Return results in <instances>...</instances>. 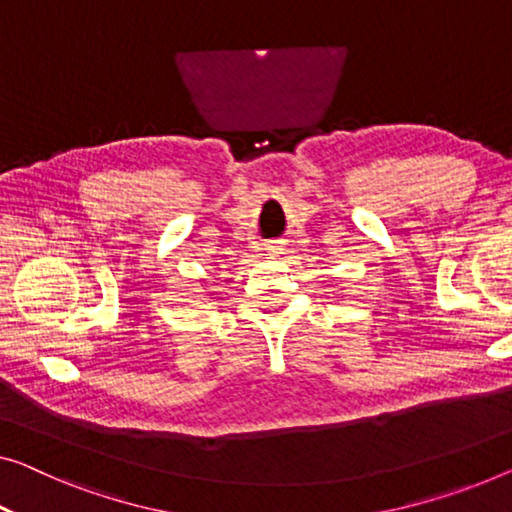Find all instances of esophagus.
<instances>
[{
  "label": "esophagus",
  "instance_id": "esophagus-1",
  "mask_svg": "<svg viewBox=\"0 0 512 512\" xmlns=\"http://www.w3.org/2000/svg\"><path fill=\"white\" fill-rule=\"evenodd\" d=\"M266 250H269L271 255H278V250H280V248H278V246H269V248H266Z\"/></svg>",
  "mask_w": 512,
  "mask_h": 512
}]
</instances>
